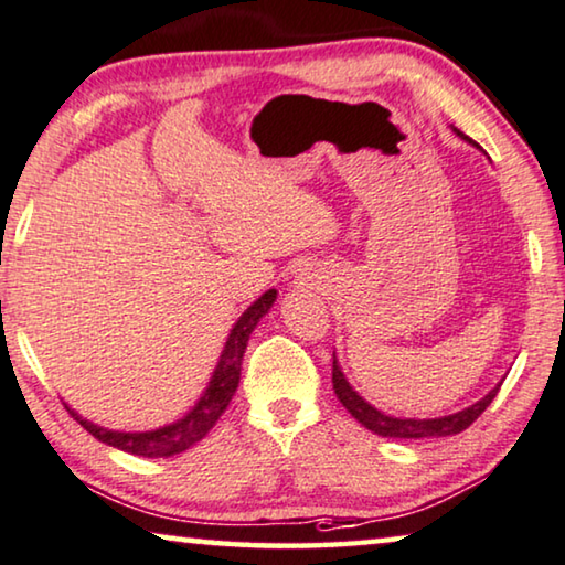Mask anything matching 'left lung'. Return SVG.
Segmentation results:
<instances>
[{
	"mask_svg": "<svg viewBox=\"0 0 565 565\" xmlns=\"http://www.w3.org/2000/svg\"><path fill=\"white\" fill-rule=\"evenodd\" d=\"M454 131H457L461 139L471 141L467 134H461L459 129H454ZM471 145H475V141H471ZM500 385L487 393L482 401H477L475 406L459 411V414L441 416V418H393V416L381 414L375 406H370L367 401L360 398V395L352 391V385L348 383V377H344L340 365H337V360H332V388L337 393V398H340L342 406L348 408L350 414L355 416L365 428H370V431L377 436H388V439H428V436L461 434L465 428H469L479 416L484 414L487 406L494 401V395H498Z\"/></svg>",
	"mask_w": 565,
	"mask_h": 565,
	"instance_id": "obj_1",
	"label": "left lung"
}]
</instances>
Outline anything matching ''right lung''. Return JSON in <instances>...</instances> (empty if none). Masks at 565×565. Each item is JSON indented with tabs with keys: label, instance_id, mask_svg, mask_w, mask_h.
Returning <instances> with one entry per match:
<instances>
[{
	"label": "right lung",
	"instance_id": "1",
	"mask_svg": "<svg viewBox=\"0 0 565 565\" xmlns=\"http://www.w3.org/2000/svg\"><path fill=\"white\" fill-rule=\"evenodd\" d=\"M274 301H276V289H268L264 297L256 299L254 305L243 311V317L235 322V327L228 334L221 363H217L213 377H210V385L205 388V393L200 395V401L192 406V411H188V416L174 420V424L154 428V431L126 434V431H111V428L90 424V420L81 418L75 411L65 406L67 414L78 420L90 436H96L98 441L114 446V449L137 454V457H149V459L174 457V454L190 449L192 444H198L202 436L215 426V420L223 416L225 408H228V403L235 395V388H238V381H241V363H243V352H246L248 337L256 330L258 319L271 309Z\"/></svg>",
	"mask_w": 565,
	"mask_h": 565
}]
</instances>
